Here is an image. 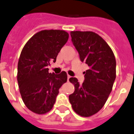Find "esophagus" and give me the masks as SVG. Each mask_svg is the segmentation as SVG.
<instances>
[{"mask_svg":"<svg viewBox=\"0 0 134 134\" xmlns=\"http://www.w3.org/2000/svg\"><path fill=\"white\" fill-rule=\"evenodd\" d=\"M71 76L69 75H67V80H68V81H69V79L70 78H71Z\"/></svg>","mask_w":134,"mask_h":134,"instance_id":"esophagus-1","label":"esophagus"}]
</instances>
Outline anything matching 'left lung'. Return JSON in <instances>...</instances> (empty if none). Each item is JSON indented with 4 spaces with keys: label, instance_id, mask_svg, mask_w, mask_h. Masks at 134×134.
Instances as JSON below:
<instances>
[{
    "label": "left lung",
    "instance_id": "left-lung-1",
    "mask_svg": "<svg viewBox=\"0 0 134 134\" xmlns=\"http://www.w3.org/2000/svg\"><path fill=\"white\" fill-rule=\"evenodd\" d=\"M71 40L81 61L88 66L84 72L85 81L71 77L75 91L69 96L73 110L82 117H90L104 107L112 90L116 77V59L108 43L91 31H71Z\"/></svg>",
    "mask_w": 134,
    "mask_h": 134
}]
</instances>
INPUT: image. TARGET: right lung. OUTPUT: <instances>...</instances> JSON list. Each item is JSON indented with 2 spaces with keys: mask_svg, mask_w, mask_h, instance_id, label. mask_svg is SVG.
<instances>
[{
  "mask_svg": "<svg viewBox=\"0 0 134 134\" xmlns=\"http://www.w3.org/2000/svg\"><path fill=\"white\" fill-rule=\"evenodd\" d=\"M69 34L60 30H44L35 34L24 46L18 63L17 81L24 103L37 114L49 112L59 89L67 82L65 71L49 73L48 65L55 62Z\"/></svg>",
  "mask_w": 134,
  "mask_h": 134,
  "instance_id": "right-lung-1",
  "label": "right lung"
}]
</instances>
